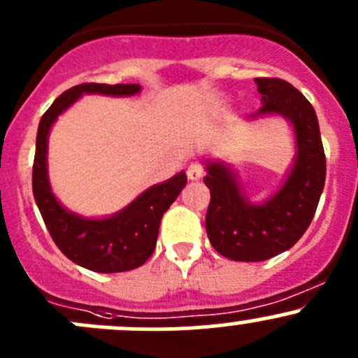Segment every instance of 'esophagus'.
<instances>
[{
    "label": "esophagus",
    "mask_w": 358,
    "mask_h": 358,
    "mask_svg": "<svg viewBox=\"0 0 358 358\" xmlns=\"http://www.w3.org/2000/svg\"><path fill=\"white\" fill-rule=\"evenodd\" d=\"M202 175H204V168H202V164H199V162H192V164L187 168V176H189V180H192V182L201 180Z\"/></svg>",
    "instance_id": "esophagus-1"
}]
</instances>
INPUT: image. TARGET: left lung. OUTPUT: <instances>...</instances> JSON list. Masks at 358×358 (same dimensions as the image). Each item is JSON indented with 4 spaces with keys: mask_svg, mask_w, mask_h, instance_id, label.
Instances as JSON below:
<instances>
[{
    "mask_svg": "<svg viewBox=\"0 0 358 358\" xmlns=\"http://www.w3.org/2000/svg\"><path fill=\"white\" fill-rule=\"evenodd\" d=\"M262 103L249 117L280 115L294 133L296 154L282 185L263 202L244 196L227 162L206 159L211 192L206 232L211 246L234 262H263L294 246L315 215L326 183V156L312 103L284 79L256 78Z\"/></svg>",
    "mask_w": 358,
    "mask_h": 358,
    "instance_id": "left-lung-1",
    "label": "left lung"
}]
</instances>
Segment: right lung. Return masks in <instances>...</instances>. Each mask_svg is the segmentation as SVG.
Here are the masks:
<instances>
[{"instance_id":"obj_1","label":"right lung","mask_w":358,"mask_h":358,"mask_svg":"<svg viewBox=\"0 0 358 358\" xmlns=\"http://www.w3.org/2000/svg\"><path fill=\"white\" fill-rule=\"evenodd\" d=\"M140 85L85 83L64 92L43 114L36 136L32 192L50 236L76 265L99 273L128 272L143 265L156 249L161 218L187 183L185 171L149 187L121 211L103 218H86L69 211L53 194L48 178V136L53 122L83 95L133 96Z\"/></svg>"}]
</instances>
